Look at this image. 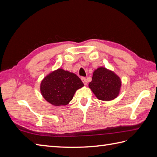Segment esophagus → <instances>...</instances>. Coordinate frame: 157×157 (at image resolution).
<instances>
[{"mask_svg": "<svg viewBox=\"0 0 157 157\" xmlns=\"http://www.w3.org/2000/svg\"><path fill=\"white\" fill-rule=\"evenodd\" d=\"M81 79H82V81L83 82V83H84V85H87L88 82H87V80H86V79L85 78H84V77H82V78H81Z\"/></svg>", "mask_w": 157, "mask_h": 157, "instance_id": "esophagus-1", "label": "esophagus"}]
</instances>
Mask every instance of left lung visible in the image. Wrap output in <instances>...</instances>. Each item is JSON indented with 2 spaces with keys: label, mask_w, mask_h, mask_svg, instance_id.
<instances>
[{
  "label": "left lung",
  "mask_w": 157,
  "mask_h": 157,
  "mask_svg": "<svg viewBox=\"0 0 157 157\" xmlns=\"http://www.w3.org/2000/svg\"><path fill=\"white\" fill-rule=\"evenodd\" d=\"M88 87L98 99L110 101L119 96L121 88V79L116 73L104 67H99L93 72Z\"/></svg>",
  "instance_id": "8db88e82"
}]
</instances>
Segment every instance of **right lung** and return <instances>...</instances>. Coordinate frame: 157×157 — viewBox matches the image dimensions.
Listing matches in <instances>:
<instances>
[{
  "instance_id": "right-lung-1",
  "label": "right lung",
  "mask_w": 157,
  "mask_h": 157,
  "mask_svg": "<svg viewBox=\"0 0 157 157\" xmlns=\"http://www.w3.org/2000/svg\"><path fill=\"white\" fill-rule=\"evenodd\" d=\"M84 84L74 73L62 68L49 73L41 81L40 90L46 101L56 106H65Z\"/></svg>"
}]
</instances>
